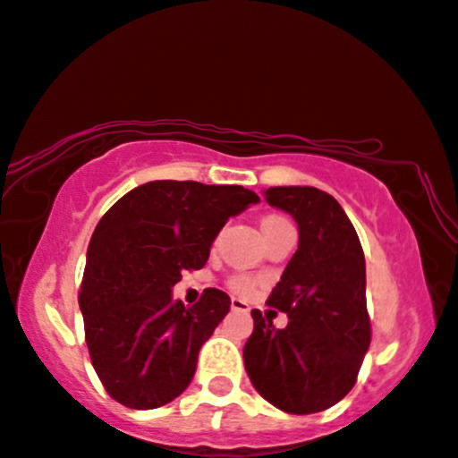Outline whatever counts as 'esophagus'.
Listing matches in <instances>:
<instances>
[{"label": "esophagus", "instance_id": "obj_1", "mask_svg": "<svg viewBox=\"0 0 458 458\" xmlns=\"http://www.w3.org/2000/svg\"><path fill=\"white\" fill-rule=\"evenodd\" d=\"M230 307L234 309V311H249V305H247V301H242V299H236V296H232V301H230Z\"/></svg>", "mask_w": 458, "mask_h": 458}]
</instances>
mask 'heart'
<instances>
[{
	"instance_id": "b5f03b06",
	"label": "heart",
	"mask_w": 458,
	"mask_h": 458,
	"mask_svg": "<svg viewBox=\"0 0 458 458\" xmlns=\"http://www.w3.org/2000/svg\"><path fill=\"white\" fill-rule=\"evenodd\" d=\"M284 222H286L284 217H280V216H266L261 220V232H266L269 228L278 226V224H284ZM230 286H232V291H236L241 294H249L250 291H253V282H250V278H247V276H234V278L230 280Z\"/></svg>"
}]
</instances>
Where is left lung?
<instances>
[{
    "instance_id": "left-lung-1",
    "label": "left lung",
    "mask_w": 458,
    "mask_h": 458,
    "mask_svg": "<svg viewBox=\"0 0 458 458\" xmlns=\"http://www.w3.org/2000/svg\"><path fill=\"white\" fill-rule=\"evenodd\" d=\"M266 201L293 216L299 249L267 305L288 315L284 330L253 315L244 367L255 390L284 413L330 409L349 394L371 343L365 255L340 203L313 186H274Z\"/></svg>"
}]
</instances>
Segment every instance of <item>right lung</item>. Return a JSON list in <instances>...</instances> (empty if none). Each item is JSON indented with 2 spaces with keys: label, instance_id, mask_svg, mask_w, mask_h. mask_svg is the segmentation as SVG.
Here are the masks:
<instances>
[{
  "label": "right lung",
  "instance_id": "right-lung-1",
  "mask_svg": "<svg viewBox=\"0 0 458 458\" xmlns=\"http://www.w3.org/2000/svg\"><path fill=\"white\" fill-rule=\"evenodd\" d=\"M259 203L236 184L153 180L126 192L95 228L79 294L93 367L128 409H157L189 388L205 340L230 311L217 288L184 307L172 288L201 269L230 217Z\"/></svg>",
  "mask_w": 458,
  "mask_h": 458
}]
</instances>
